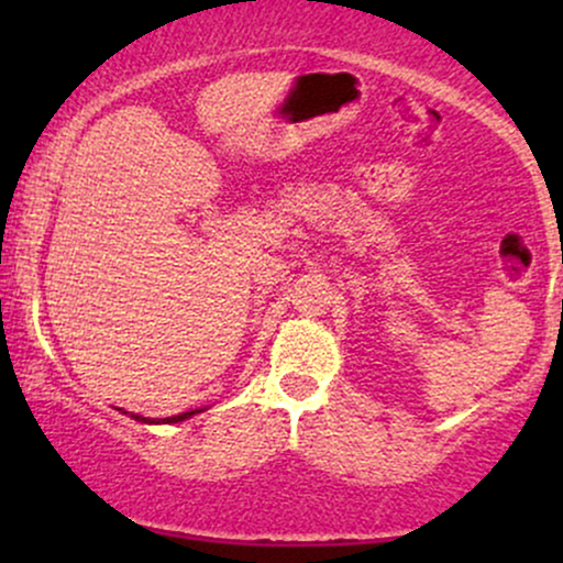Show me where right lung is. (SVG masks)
Wrapping results in <instances>:
<instances>
[{"label":"right lung","mask_w":563,"mask_h":563,"mask_svg":"<svg viewBox=\"0 0 563 563\" xmlns=\"http://www.w3.org/2000/svg\"><path fill=\"white\" fill-rule=\"evenodd\" d=\"M121 412L126 416V410H121ZM196 412H203V410H187V412H179V416H172V418H142V416H137V412H132L129 418H134V421H140V423H179V421H187V418H192Z\"/></svg>","instance_id":"add662e5"}]
</instances>
